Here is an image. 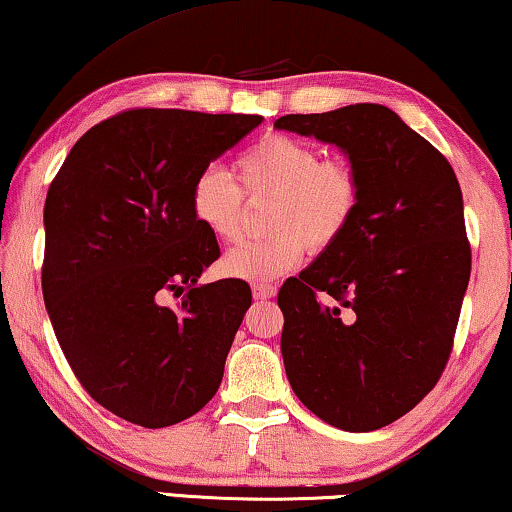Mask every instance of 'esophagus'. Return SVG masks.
<instances>
[{
  "instance_id": "esophagus-1",
  "label": "esophagus",
  "mask_w": 512,
  "mask_h": 512,
  "mask_svg": "<svg viewBox=\"0 0 512 512\" xmlns=\"http://www.w3.org/2000/svg\"><path fill=\"white\" fill-rule=\"evenodd\" d=\"M253 294H255L257 301L273 299V296H276V287L266 285V282H257V285H253Z\"/></svg>"
}]
</instances>
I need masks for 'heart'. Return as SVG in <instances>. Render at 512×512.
Instances as JSON below:
<instances>
[{
  "instance_id": "1",
  "label": "heart",
  "mask_w": 512,
  "mask_h": 512,
  "mask_svg": "<svg viewBox=\"0 0 512 512\" xmlns=\"http://www.w3.org/2000/svg\"><path fill=\"white\" fill-rule=\"evenodd\" d=\"M236 183L202 170L190 186V211L220 243L246 232V200H271L264 241L234 248L223 259L230 278L266 282L299 266L305 250L322 255L340 243L361 207V174L349 160L324 158L299 137L271 133L234 160Z\"/></svg>"
}]
</instances>
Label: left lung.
Listing matches in <instances>:
<instances>
[{
  "label": "left lung",
  "mask_w": 512,
  "mask_h": 512,
  "mask_svg": "<svg viewBox=\"0 0 512 512\" xmlns=\"http://www.w3.org/2000/svg\"><path fill=\"white\" fill-rule=\"evenodd\" d=\"M276 128L340 147L363 186L340 243L278 292L287 379L324 423L379 430L437 386L453 352L471 276L460 183L384 105L285 114Z\"/></svg>",
  "instance_id": "left-lung-1"
}]
</instances>
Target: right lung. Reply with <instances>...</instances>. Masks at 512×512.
<instances>
[{"instance_id":"obj_1","label":"right lung","mask_w":512,"mask_h":512,"mask_svg":"<svg viewBox=\"0 0 512 512\" xmlns=\"http://www.w3.org/2000/svg\"><path fill=\"white\" fill-rule=\"evenodd\" d=\"M259 124L126 110L89 128L50 183L45 308L82 388L128 423L186 421L223 381L253 294L246 282L197 285L220 248L190 211V186Z\"/></svg>"}]
</instances>
